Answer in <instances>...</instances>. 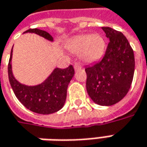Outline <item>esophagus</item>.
I'll return each mask as SVG.
<instances>
[{"label":"esophagus","mask_w":147,"mask_h":147,"mask_svg":"<svg viewBox=\"0 0 147 147\" xmlns=\"http://www.w3.org/2000/svg\"><path fill=\"white\" fill-rule=\"evenodd\" d=\"M74 69L77 71V70H79V69H81L82 68V65H81L80 63H75V64H74Z\"/></svg>","instance_id":"1"}]
</instances>
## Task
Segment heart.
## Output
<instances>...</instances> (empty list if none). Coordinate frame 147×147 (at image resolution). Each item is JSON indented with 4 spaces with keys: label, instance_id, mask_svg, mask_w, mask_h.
Instances as JSON below:
<instances>
[{
    "label": "heart",
    "instance_id": "1",
    "mask_svg": "<svg viewBox=\"0 0 147 147\" xmlns=\"http://www.w3.org/2000/svg\"><path fill=\"white\" fill-rule=\"evenodd\" d=\"M69 48L72 53H81V57L84 61L92 62L102 57L105 42L99 34H81L73 39Z\"/></svg>",
    "mask_w": 147,
    "mask_h": 147
}]
</instances>
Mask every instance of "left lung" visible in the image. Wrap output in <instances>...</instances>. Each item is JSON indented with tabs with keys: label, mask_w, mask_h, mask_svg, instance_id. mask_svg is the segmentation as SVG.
Listing matches in <instances>:
<instances>
[{
	"label": "left lung",
	"mask_w": 147,
	"mask_h": 147,
	"mask_svg": "<svg viewBox=\"0 0 147 147\" xmlns=\"http://www.w3.org/2000/svg\"><path fill=\"white\" fill-rule=\"evenodd\" d=\"M109 43L103 59L86 67V90L94 103L111 106L121 101L130 88L134 74V54L121 32L103 26Z\"/></svg>",
	"instance_id": "left-lung-1"
}]
</instances>
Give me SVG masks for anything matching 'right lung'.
<instances>
[{
	"instance_id": "right-lung-1",
	"label": "right lung",
	"mask_w": 147,
	"mask_h": 147,
	"mask_svg": "<svg viewBox=\"0 0 147 147\" xmlns=\"http://www.w3.org/2000/svg\"><path fill=\"white\" fill-rule=\"evenodd\" d=\"M35 33L50 41H53V36L47 31L37 28L29 29L24 33ZM11 50L8 65V75L10 85L18 99L27 109L39 114H51L61 110L65 102L67 88L74 69L72 65L66 69L56 68L43 83L37 86H26L18 82L12 73Z\"/></svg>"
}]
</instances>
